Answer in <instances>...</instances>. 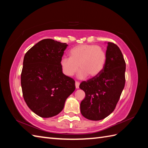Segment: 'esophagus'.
I'll list each match as a JSON object with an SVG mask.
<instances>
[{
    "mask_svg": "<svg viewBox=\"0 0 148 148\" xmlns=\"http://www.w3.org/2000/svg\"><path fill=\"white\" fill-rule=\"evenodd\" d=\"M75 86H76V88L78 89L79 88V83L77 82V81H76V83H75Z\"/></svg>",
    "mask_w": 148,
    "mask_h": 148,
    "instance_id": "34e87169",
    "label": "esophagus"
}]
</instances>
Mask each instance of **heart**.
Returning a JSON list of instances; mask_svg holds the SVG:
<instances>
[{"instance_id":"heart-1","label":"heart","mask_w":148,"mask_h":148,"mask_svg":"<svg viewBox=\"0 0 148 148\" xmlns=\"http://www.w3.org/2000/svg\"><path fill=\"white\" fill-rule=\"evenodd\" d=\"M70 58L63 57L60 64L62 71L67 77L76 73L79 66L81 70L78 77L81 79L88 76L93 77L99 75L104 67L106 53L102 47L95 45H79L69 51Z\"/></svg>"}]
</instances>
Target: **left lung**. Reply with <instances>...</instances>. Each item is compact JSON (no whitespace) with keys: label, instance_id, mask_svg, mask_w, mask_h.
<instances>
[{"label":"left lung","instance_id":"8db88e82","mask_svg":"<svg viewBox=\"0 0 148 148\" xmlns=\"http://www.w3.org/2000/svg\"><path fill=\"white\" fill-rule=\"evenodd\" d=\"M108 45L102 72L79 85L85 93L80 104L81 112L90 120H100L112 113L125 86L126 63L123 56L114 43L108 42Z\"/></svg>","mask_w":148,"mask_h":148}]
</instances>
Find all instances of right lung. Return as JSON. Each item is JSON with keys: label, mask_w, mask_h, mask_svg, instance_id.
Listing matches in <instances>:
<instances>
[{"label": "right lung", "mask_w": 148, "mask_h": 148, "mask_svg": "<svg viewBox=\"0 0 148 148\" xmlns=\"http://www.w3.org/2000/svg\"><path fill=\"white\" fill-rule=\"evenodd\" d=\"M66 43L51 39L40 40L24 56L21 74L23 99L28 107L42 118L57 115L75 90V81L63 74L60 62Z\"/></svg>", "instance_id": "1"}]
</instances>
